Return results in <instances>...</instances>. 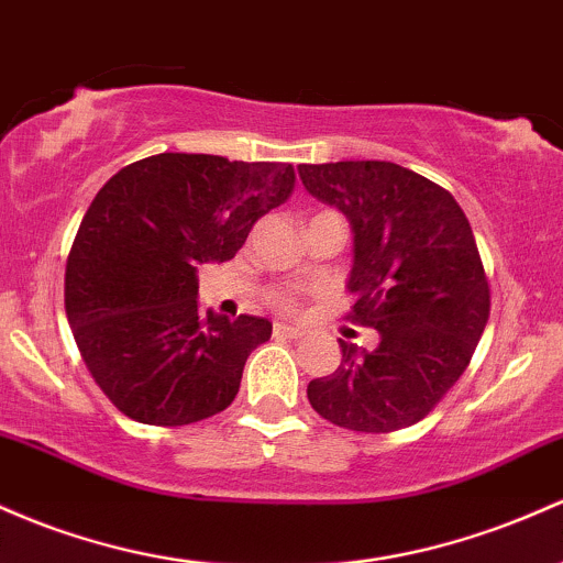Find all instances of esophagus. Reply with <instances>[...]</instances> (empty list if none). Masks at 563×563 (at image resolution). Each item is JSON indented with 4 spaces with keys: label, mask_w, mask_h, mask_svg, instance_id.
Returning a JSON list of instances; mask_svg holds the SVG:
<instances>
[{
    "label": "esophagus",
    "mask_w": 563,
    "mask_h": 563,
    "mask_svg": "<svg viewBox=\"0 0 563 563\" xmlns=\"http://www.w3.org/2000/svg\"><path fill=\"white\" fill-rule=\"evenodd\" d=\"M272 333H275L277 339H301V336H305V331L294 329V325H286V323L272 325Z\"/></svg>",
    "instance_id": "obj_1"
}]
</instances>
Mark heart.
I'll return each instance as SVG.
<instances>
[{
  "instance_id": "obj_1",
  "label": "heart",
  "mask_w": 563,
  "mask_h": 563,
  "mask_svg": "<svg viewBox=\"0 0 563 563\" xmlns=\"http://www.w3.org/2000/svg\"><path fill=\"white\" fill-rule=\"evenodd\" d=\"M277 307H283V310H294V301L288 299V296H277Z\"/></svg>"
}]
</instances>
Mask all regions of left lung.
Masks as SVG:
<instances>
[{
    "label": "left lung",
    "instance_id": "obj_1",
    "mask_svg": "<svg viewBox=\"0 0 563 563\" xmlns=\"http://www.w3.org/2000/svg\"><path fill=\"white\" fill-rule=\"evenodd\" d=\"M301 184L355 232L347 318L379 331L376 350L307 385L312 409L355 432L417 424L456 385L489 320V277L452 191L385 159L299 165Z\"/></svg>",
    "mask_w": 563,
    "mask_h": 563
}]
</instances>
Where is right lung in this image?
Wrapping results in <instances>:
<instances>
[{
  "label": "right lung",
  "instance_id": "1",
  "mask_svg": "<svg viewBox=\"0 0 563 563\" xmlns=\"http://www.w3.org/2000/svg\"><path fill=\"white\" fill-rule=\"evenodd\" d=\"M294 184L288 163L181 152L103 184L66 258L64 301L85 366L125 417L178 428L232 404L272 323L197 312V267L230 262Z\"/></svg>",
  "mask_w": 563,
  "mask_h": 563
}]
</instances>
